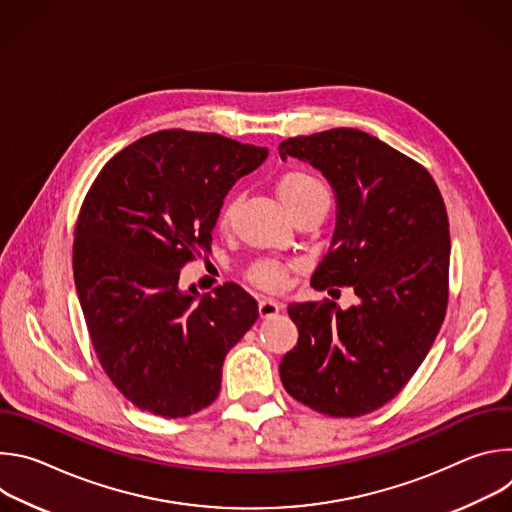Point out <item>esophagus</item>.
<instances>
[{
  "label": "esophagus",
  "instance_id": "1",
  "mask_svg": "<svg viewBox=\"0 0 512 512\" xmlns=\"http://www.w3.org/2000/svg\"><path fill=\"white\" fill-rule=\"evenodd\" d=\"M279 310H281V304L275 302V300H263V302H259V316H261V320H269V318L277 316Z\"/></svg>",
  "mask_w": 512,
  "mask_h": 512
}]
</instances>
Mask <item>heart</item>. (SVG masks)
<instances>
[{"label":"heart","instance_id":"heart-1","mask_svg":"<svg viewBox=\"0 0 512 512\" xmlns=\"http://www.w3.org/2000/svg\"><path fill=\"white\" fill-rule=\"evenodd\" d=\"M277 194L281 198V202L285 204V208L289 210V214L298 212L300 208L312 204L314 200L326 196L322 184L306 174V172H300V170H294V172H287L283 174L279 180H277ZM235 212H237V198H227L221 208H218V214H216V225L218 229H229L233 218H235ZM285 277H287V269L279 263V261H273V259H261L257 263H253L247 271V279L261 287V289H281L283 283H285Z\"/></svg>","mask_w":512,"mask_h":512}]
</instances>
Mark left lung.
<instances>
[{
	"label": "left lung",
	"mask_w": 512,
	"mask_h": 512,
	"mask_svg": "<svg viewBox=\"0 0 512 512\" xmlns=\"http://www.w3.org/2000/svg\"><path fill=\"white\" fill-rule=\"evenodd\" d=\"M279 156L310 162L336 192L334 237L312 285H350L360 300L348 310L332 300L287 308L300 338L281 358V383L318 413L367 415L401 393L446 318L444 198L419 162L360 129L289 137Z\"/></svg>",
	"instance_id": "left-lung-1"
}]
</instances>
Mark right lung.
Wrapping results in <instances>:
<instances>
[{"mask_svg": "<svg viewBox=\"0 0 512 512\" xmlns=\"http://www.w3.org/2000/svg\"><path fill=\"white\" fill-rule=\"evenodd\" d=\"M265 158L218 133L166 129L115 154L83 200L77 294L105 375L141 411L178 419L208 407L227 352L259 318L237 283L198 298L178 279L210 251L229 188Z\"/></svg>", "mask_w": 512, "mask_h": 512, "instance_id": "obj_1", "label": "right lung"}]
</instances>
